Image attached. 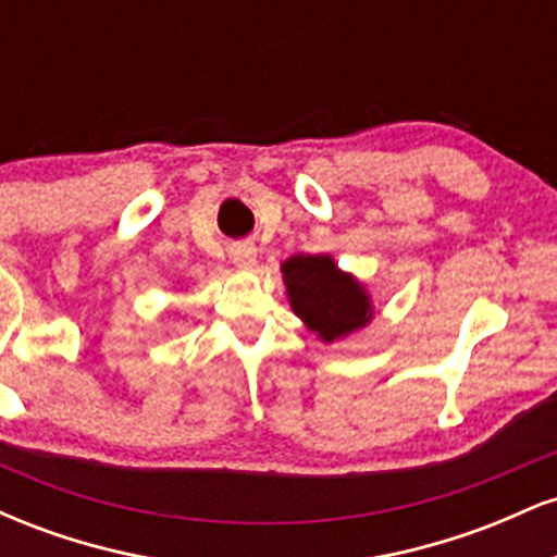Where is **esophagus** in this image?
Returning a JSON list of instances; mask_svg holds the SVG:
<instances>
[{
  "mask_svg": "<svg viewBox=\"0 0 557 557\" xmlns=\"http://www.w3.org/2000/svg\"><path fill=\"white\" fill-rule=\"evenodd\" d=\"M230 259L238 270H253L257 267V246L253 243H235V246H230Z\"/></svg>",
  "mask_w": 557,
  "mask_h": 557,
  "instance_id": "esophagus-1",
  "label": "esophagus"
}]
</instances>
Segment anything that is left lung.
<instances>
[{
  "mask_svg": "<svg viewBox=\"0 0 557 557\" xmlns=\"http://www.w3.org/2000/svg\"><path fill=\"white\" fill-rule=\"evenodd\" d=\"M280 272L293 314L322 343L343 341L374 319L367 285L343 272L330 253H296L283 261Z\"/></svg>",
  "mask_w": 557,
  "mask_h": 557,
  "instance_id": "8db88e82",
  "label": "left lung"
}]
</instances>
